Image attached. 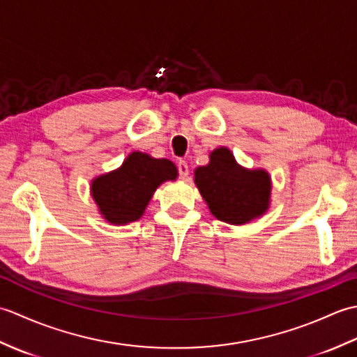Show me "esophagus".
Wrapping results in <instances>:
<instances>
[{"instance_id": "1", "label": "esophagus", "mask_w": 357, "mask_h": 357, "mask_svg": "<svg viewBox=\"0 0 357 357\" xmlns=\"http://www.w3.org/2000/svg\"><path fill=\"white\" fill-rule=\"evenodd\" d=\"M178 172H179V176L185 179L188 176V165L185 161H179L178 162Z\"/></svg>"}]
</instances>
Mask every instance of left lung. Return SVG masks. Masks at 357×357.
<instances>
[{
	"label": "left lung",
	"instance_id": "obj_1",
	"mask_svg": "<svg viewBox=\"0 0 357 357\" xmlns=\"http://www.w3.org/2000/svg\"><path fill=\"white\" fill-rule=\"evenodd\" d=\"M208 156V164L195 170V184L211 215L244 225L267 213L273 187L267 170L245 169L227 147H218Z\"/></svg>",
	"mask_w": 357,
	"mask_h": 357
}]
</instances>
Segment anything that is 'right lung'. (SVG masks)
<instances>
[{"instance_id":"1","label":"right lung","mask_w":357,"mask_h":357,"mask_svg":"<svg viewBox=\"0 0 357 357\" xmlns=\"http://www.w3.org/2000/svg\"><path fill=\"white\" fill-rule=\"evenodd\" d=\"M176 178V165L169 159L132 151L118 169L92 179L90 195L102 219L112 225H126L144 215L159 185Z\"/></svg>"}]
</instances>
